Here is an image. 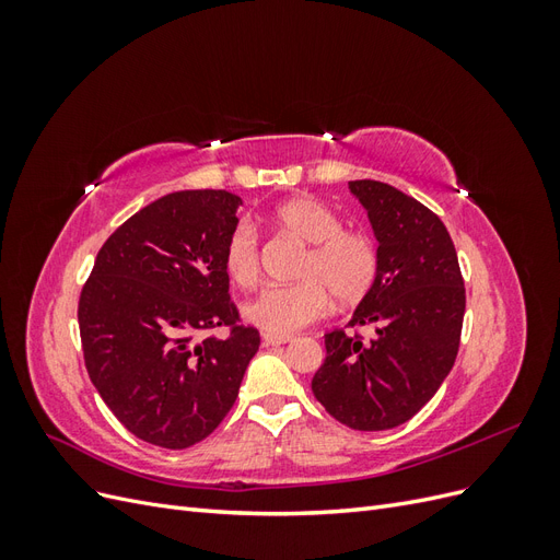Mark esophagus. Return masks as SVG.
Wrapping results in <instances>:
<instances>
[{
  "instance_id": "1",
  "label": "esophagus",
  "mask_w": 560,
  "mask_h": 560,
  "mask_svg": "<svg viewBox=\"0 0 560 560\" xmlns=\"http://www.w3.org/2000/svg\"><path fill=\"white\" fill-rule=\"evenodd\" d=\"M264 343L266 346H282V343H290L292 336L290 334H270V331H264Z\"/></svg>"
}]
</instances>
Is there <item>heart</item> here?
<instances>
[{
	"label": "heart",
	"instance_id": "obj_1",
	"mask_svg": "<svg viewBox=\"0 0 560 560\" xmlns=\"http://www.w3.org/2000/svg\"><path fill=\"white\" fill-rule=\"evenodd\" d=\"M273 222L292 238L306 243L294 270V284L268 287L245 306V315L270 334H292L329 311V301L350 308L364 301L381 276V249L364 231L343 226L325 202L311 196L284 200ZM224 270L241 290L261 278V243L249 222L235 224L224 243Z\"/></svg>",
	"mask_w": 560,
	"mask_h": 560
}]
</instances>
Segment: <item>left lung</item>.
Returning a JSON list of instances; mask_svg holds the SVG:
<instances>
[{"instance_id": "left-lung-1", "label": "left lung", "mask_w": 560, "mask_h": 560, "mask_svg": "<svg viewBox=\"0 0 560 560\" xmlns=\"http://www.w3.org/2000/svg\"><path fill=\"white\" fill-rule=\"evenodd\" d=\"M381 249V276L348 327L325 336L313 395L362 432L411 420L444 383L460 348L465 282L451 235L430 208L376 179L350 182ZM380 329L364 342L359 329Z\"/></svg>"}]
</instances>
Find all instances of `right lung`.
I'll return each instance as SVG.
<instances>
[{
    "mask_svg": "<svg viewBox=\"0 0 560 560\" xmlns=\"http://www.w3.org/2000/svg\"><path fill=\"white\" fill-rule=\"evenodd\" d=\"M238 206L222 189L154 200L109 235L83 284L77 315L86 371L142 442L179 451L210 436L259 350L224 270ZM219 326L224 339L211 334Z\"/></svg>",
    "mask_w": 560,
    "mask_h": 560,
    "instance_id": "1",
    "label": "right lung"
}]
</instances>
